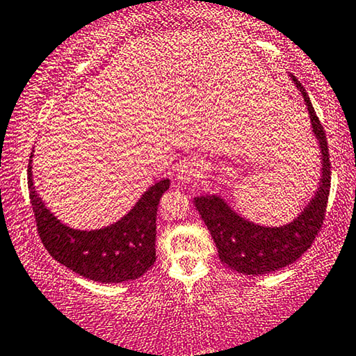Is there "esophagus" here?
Instances as JSON below:
<instances>
[{"mask_svg":"<svg viewBox=\"0 0 356 356\" xmlns=\"http://www.w3.org/2000/svg\"><path fill=\"white\" fill-rule=\"evenodd\" d=\"M200 175V167L195 162H184L178 167L177 179L181 183H191Z\"/></svg>","mask_w":356,"mask_h":356,"instance_id":"esophagus-1","label":"esophagus"}]
</instances>
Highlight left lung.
<instances>
[{
    "mask_svg": "<svg viewBox=\"0 0 356 356\" xmlns=\"http://www.w3.org/2000/svg\"><path fill=\"white\" fill-rule=\"evenodd\" d=\"M291 79L304 97L321 149V181L310 204L286 226L264 227L237 215L221 197L200 195L194 199L195 209L209 227L221 262L245 275H264L299 259L314 243L325 221L331 188V162L326 135L307 92L293 74Z\"/></svg>",
    "mask_w": 356,
    "mask_h": 356,
    "instance_id": "8db88e82",
    "label": "left lung"
}]
</instances>
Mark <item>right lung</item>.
Wrapping results in <instances>:
<instances>
[{
	"label": "right lung",
	"mask_w": 356,
	"mask_h": 356,
	"mask_svg": "<svg viewBox=\"0 0 356 356\" xmlns=\"http://www.w3.org/2000/svg\"><path fill=\"white\" fill-rule=\"evenodd\" d=\"M29 162V191L38 234L49 254L81 277L122 283L143 275L156 262V216L168 179L146 191L122 220L97 231H78L60 222L36 194Z\"/></svg>",
	"instance_id": "obj_1"
}]
</instances>
